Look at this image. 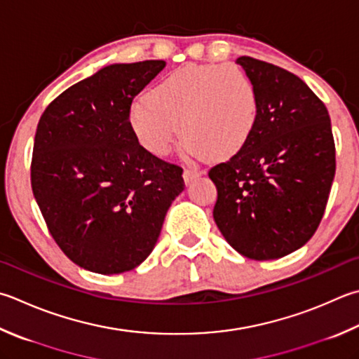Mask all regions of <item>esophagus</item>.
<instances>
[{
    "label": "esophagus",
    "instance_id": "esophagus-1",
    "mask_svg": "<svg viewBox=\"0 0 359 359\" xmlns=\"http://www.w3.org/2000/svg\"><path fill=\"white\" fill-rule=\"evenodd\" d=\"M201 175H203V170H197V168L187 167V168H184V173H182V177H184V181L189 184V182L197 180L198 177H201Z\"/></svg>",
    "mask_w": 359,
    "mask_h": 359
}]
</instances>
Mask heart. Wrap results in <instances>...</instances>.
Returning <instances> with one entry per match:
<instances>
[{"instance_id": "heart-1", "label": "heart", "mask_w": 359, "mask_h": 359, "mask_svg": "<svg viewBox=\"0 0 359 359\" xmlns=\"http://www.w3.org/2000/svg\"><path fill=\"white\" fill-rule=\"evenodd\" d=\"M256 116L258 98L247 73L211 64L168 74L147 100L134 101L130 121L140 144L156 156L170 153L181 131L189 154L217 159L245 145Z\"/></svg>"}]
</instances>
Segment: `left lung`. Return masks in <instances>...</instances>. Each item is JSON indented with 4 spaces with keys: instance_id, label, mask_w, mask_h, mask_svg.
<instances>
[{
    "instance_id": "1",
    "label": "left lung",
    "mask_w": 359,
    "mask_h": 359,
    "mask_svg": "<svg viewBox=\"0 0 359 359\" xmlns=\"http://www.w3.org/2000/svg\"><path fill=\"white\" fill-rule=\"evenodd\" d=\"M252 79L258 116L245 145L209 178L217 187L214 220L236 252L276 259L313 238L336 172L331 121L319 97L281 67L236 60Z\"/></svg>"
}]
</instances>
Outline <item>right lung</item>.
<instances>
[{"mask_svg": "<svg viewBox=\"0 0 359 359\" xmlns=\"http://www.w3.org/2000/svg\"><path fill=\"white\" fill-rule=\"evenodd\" d=\"M164 60L112 64L53 100L39 120L32 194L59 248L79 267L123 273L153 252L182 168L147 151L130 111Z\"/></svg>", "mask_w": 359, "mask_h": 359, "instance_id": "obj_1", "label": "right lung"}]
</instances>
